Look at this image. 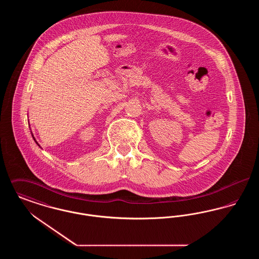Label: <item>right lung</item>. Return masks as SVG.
Masks as SVG:
<instances>
[{"mask_svg":"<svg viewBox=\"0 0 259 259\" xmlns=\"http://www.w3.org/2000/svg\"><path fill=\"white\" fill-rule=\"evenodd\" d=\"M33 138H34V137H33ZM34 140H35V138H34ZM35 142H36V140H35ZM36 143H37V142H36Z\"/></svg>","mask_w":259,"mask_h":259,"instance_id":"right-lung-1","label":"right lung"}]
</instances>
